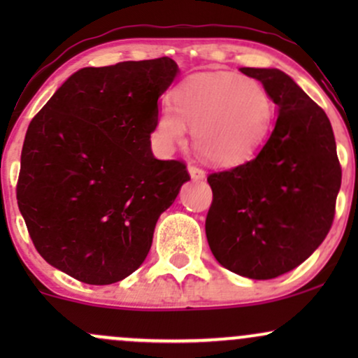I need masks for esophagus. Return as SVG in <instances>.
Segmentation results:
<instances>
[{
	"label": "esophagus",
	"instance_id": "1",
	"mask_svg": "<svg viewBox=\"0 0 358 358\" xmlns=\"http://www.w3.org/2000/svg\"><path fill=\"white\" fill-rule=\"evenodd\" d=\"M188 173H190L193 180H203L205 178V171L200 166L190 165V166H188Z\"/></svg>",
	"mask_w": 358,
	"mask_h": 358
}]
</instances>
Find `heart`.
Returning <instances> with one entry per match:
<instances>
[{"label": "heart", "mask_w": 358, "mask_h": 358, "mask_svg": "<svg viewBox=\"0 0 358 358\" xmlns=\"http://www.w3.org/2000/svg\"><path fill=\"white\" fill-rule=\"evenodd\" d=\"M273 119V101L261 82L231 72H203L180 82L171 108L159 109L153 138L163 151L187 139L217 166L249 162L264 143Z\"/></svg>", "instance_id": "1"}]
</instances>
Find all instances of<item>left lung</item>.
<instances>
[{
	"instance_id": "1",
	"label": "left lung",
	"mask_w": 358,
	"mask_h": 358,
	"mask_svg": "<svg viewBox=\"0 0 358 358\" xmlns=\"http://www.w3.org/2000/svg\"><path fill=\"white\" fill-rule=\"evenodd\" d=\"M278 106L256 158L207 176L213 200L205 234L225 269L273 279L306 261L330 232L342 166L330 119L278 69L242 67Z\"/></svg>"
}]
</instances>
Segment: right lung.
<instances>
[{
	"instance_id": "1",
	"label": "right lung",
	"mask_w": 358,
	"mask_h": 358,
	"mask_svg": "<svg viewBox=\"0 0 358 358\" xmlns=\"http://www.w3.org/2000/svg\"><path fill=\"white\" fill-rule=\"evenodd\" d=\"M171 59L85 67L31 119L16 199L35 249L87 285H113L143 264L159 215L190 180L180 159H156L158 97Z\"/></svg>"
}]
</instances>
